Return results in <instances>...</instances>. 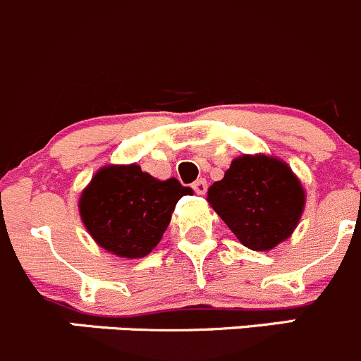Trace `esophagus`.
I'll return each instance as SVG.
<instances>
[{"instance_id": "34e87169", "label": "esophagus", "mask_w": 361, "mask_h": 361, "mask_svg": "<svg viewBox=\"0 0 361 361\" xmlns=\"http://www.w3.org/2000/svg\"><path fill=\"white\" fill-rule=\"evenodd\" d=\"M192 189H195L196 195H205V191H207V180L198 179L196 182H192Z\"/></svg>"}]
</instances>
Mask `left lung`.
Wrapping results in <instances>:
<instances>
[{
	"label": "left lung",
	"mask_w": 361,
	"mask_h": 361,
	"mask_svg": "<svg viewBox=\"0 0 361 361\" xmlns=\"http://www.w3.org/2000/svg\"><path fill=\"white\" fill-rule=\"evenodd\" d=\"M207 200L245 247L270 251L297 228L305 191L281 159L244 154L210 185Z\"/></svg>",
	"instance_id": "left-lung-1"
}]
</instances>
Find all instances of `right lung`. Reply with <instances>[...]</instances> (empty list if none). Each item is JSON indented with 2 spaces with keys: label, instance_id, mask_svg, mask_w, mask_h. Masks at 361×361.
I'll return each mask as SVG.
<instances>
[{
  "label": "right lung",
  "instance_id": "obj_1",
  "mask_svg": "<svg viewBox=\"0 0 361 361\" xmlns=\"http://www.w3.org/2000/svg\"><path fill=\"white\" fill-rule=\"evenodd\" d=\"M191 192L177 179L158 180L138 165H109L82 191L78 210L99 247L137 259L159 244L177 202Z\"/></svg>",
  "mask_w": 361,
  "mask_h": 361
}]
</instances>
